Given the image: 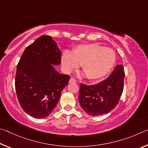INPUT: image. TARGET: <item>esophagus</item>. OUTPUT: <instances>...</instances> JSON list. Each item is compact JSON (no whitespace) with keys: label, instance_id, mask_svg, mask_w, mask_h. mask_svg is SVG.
<instances>
[{"label":"esophagus","instance_id":"esophagus-1","mask_svg":"<svg viewBox=\"0 0 148 148\" xmlns=\"http://www.w3.org/2000/svg\"><path fill=\"white\" fill-rule=\"evenodd\" d=\"M75 82H76V80L73 78V77H71L69 80V83H75Z\"/></svg>","mask_w":148,"mask_h":148}]
</instances>
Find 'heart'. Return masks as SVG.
<instances>
[{
	"instance_id": "b5f03b06",
	"label": "heart",
	"mask_w": 148,
	"mask_h": 148,
	"mask_svg": "<svg viewBox=\"0 0 148 148\" xmlns=\"http://www.w3.org/2000/svg\"><path fill=\"white\" fill-rule=\"evenodd\" d=\"M115 61L116 55L113 50L97 44L79 45L71 53L64 51L61 57L65 72L70 73L81 64L89 79H100L106 76L114 66Z\"/></svg>"
}]
</instances>
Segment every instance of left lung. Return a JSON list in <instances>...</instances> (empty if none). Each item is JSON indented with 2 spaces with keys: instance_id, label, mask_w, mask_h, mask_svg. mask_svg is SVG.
Listing matches in <instances>:
<instances>
[{
  "instance_id": "left-lung-1",
  "label": "left lung",
  "mask_w": 148,
  "mask_h": 148,
  "mask_svg": "<svg viewBox=\"0 0 148 148\" xmlns=\"http://www.w3.org/2000/svg\"><path fill=\"white\" fill-rule=\"evenodd\" d=\"M124 77L123 66L118 64L104 81L91 86L82 84L78 97L82 108L92 116L109 113L118 104L123 91Z\"/></svg>"
}]
</instances>
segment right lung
I'll use <instances>...</instances> for the list:
<instances>
[{"instance_id":"right-lung-1","label":"right lung","mask_w":148,"mask_h":148,"mask_svg":"<svg viewBox=\"0 0 148 148\" xmlns=\"http://www.w3.org/2000/svg\"><path fill=\"white\" fill-rule=\"evenodd\" d=\"M61 51L52 37L42 35L26 47L17 66L15 87L20 105L34 118H44L57 106L70 76L57 72Z\"/></svg>"}]
</instances>
